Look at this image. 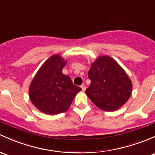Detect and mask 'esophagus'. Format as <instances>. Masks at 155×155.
Segmentation results:
<instances>
[{"label":"esophagus","instance_id":"obj_1","mask_svg":"<svg viewBox=\"0 0 155 155\" xmlns=\"http://www.w3.org/2000/svg\"><path fill=\"white\" fill-rule=\"evenodd\" d=\"M81 88H82V91H84L86 90V87H85V85H84V84H82V85H81Z\"/></svg>","mask_w":155,"mask_h":155}]
</instances>
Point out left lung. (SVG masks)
Instances as JSON below:
<instances>
[{
  "label": "left lung",
  "instance_id": "1",
  "mask_svg": "<svg viewBox=\"0 0 155 155\" xmlns=\"http://www.w3.org/2000/svg\"><path fill=\"white\" fill-rule=\"evenodd\" d=\"M91 84L86 95L105 111L118 110L132 93V82L126 72L112 57L99 56L88 71Z\"/></svg>",
  "mask_w": 155,
  "mask_h": 155
}]
</instances>
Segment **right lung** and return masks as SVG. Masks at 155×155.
Returning a JSON list of instances; mask_svg holds the SVG:
<instances>
[{"label": "right lung", "mask_w": 155, "mask_h": 155, "mask_svg": "<svg viewBox=\"0 0 155 155\" xmlns=\"http://www.w3.org/2000/svg\"><path fill=\"white\" fill-rule=\"evenodd\" d=\"M67 61L59 55H53L41 66L30 83V101L42 113L56 115L67 111L82 91L73 84L69 76L63 74Z\"/></svg>", "instance_id": "add662e5"}]
</instances>
